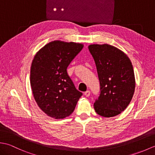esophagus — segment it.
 Returning a JSON list of instances; mask_svg holds the SVG:
<instances>
[{
    "label": "esophagus",
    "mask_w": 155,
    "mask_h": 155,
    "mask_svg": "<svg viewBox=\"0 0 155 155\" xmlns=\"http://www.w3.org/2000/svg\"><path fill=\"white\" fill-rule=\"evenodd\" d=\"M90 94H91V92H90L89 91H86V92H84V95H85V96H86L87 97H89Z\"/></svg>",
    "instance_id": "1"
}]
</instances>
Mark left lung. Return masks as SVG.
<instances>
[{"label":"left lung","mask_w":155,"mask_h":155,"mask_svg":"<svg viewBox=\"0 0 155 155\" xmlns=\"http://www.w3.org/2000/svg\"><path fill=\"white\" fill-rule=\"evenodd\" d=\"M88 48L96 64L101 85L94 110L104 117L117 116L126 109L134 93L132 62L126 53L114 46L93 44Z\"/></svg>","instance_id":"obj_1"}]
</instances>
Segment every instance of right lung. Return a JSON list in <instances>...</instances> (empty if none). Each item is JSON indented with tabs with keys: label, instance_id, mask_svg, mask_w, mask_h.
<instances>
[{
	"label": "right lung",
	"instance_id": "obj_1",
	"mask_svg": "<svg viewBox=\"0 0 155 155\" xmlns=\"http://www.w3.org/2000/svg\"><path fill=\"white\" fill-rule=\"evenodd\" d=\"M83 47L82 43L54 41L41 48L32 61L30 82L35 100L54 119L71 115L83 94L76 89L67 68Z\"/></svg>",
	"mask_w": 155,
	"mask_h": 155
}]
</instances>
